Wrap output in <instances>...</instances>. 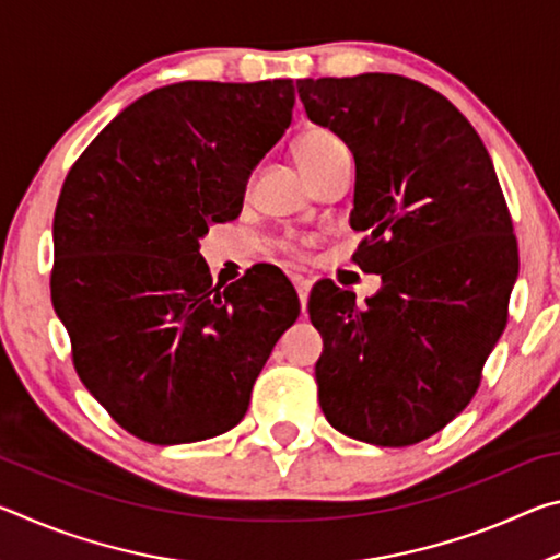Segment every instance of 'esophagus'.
Here are the masks:
<instances>
[{
	"mask_svg": "<svg viewBox=\"0 0 560 560\" xmlns=\"http://www.w3.org/2000/svg\"><path fill=\"white\" fill-rule=\"evenodd\" d=\"M293 287H296L299 301H301V311L306 314V303H308V293H311V281L303 277H293Z\"/></svg>",
	"mask_w": 560,
	"mask_h": 560,
	"instance_id": "obj_1",
	"label": "esophagus"
}]
</instances>
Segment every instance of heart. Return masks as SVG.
Segmentation results:
<instances>
[{"mask_svg": "<svg viewBox=\"0 0 560 560\" xmlns=\"http://www.w3.org/2000/svg\"><path fill=\"white\" fill-rule=\"evenodd\" d=\"M343 150H346V145L340 143L334 132L324 130V128H311L306 132H301V136L296 138V143H293V155H296L301 170L311 179H314L338 153H343ZM283 249L293 254V257H299L296 244L287 242L283 244Z\"/></svg>", "mask_w": 560, "mask_h": 560, "instance_id": "obj_1", "label": "heart"}]
</instances>
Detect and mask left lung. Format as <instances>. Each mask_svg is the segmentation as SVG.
I'll list each match as a JSON object with an SVG mask.
<instances>
[{"mask_svg":"<svg viewBox=\"0 0 560 560\" xmlns=\"http://www.w3.org/2000/svg\"><path fill=\"white\" fill-rule=\"evenodd\" d=\"M296 89L355 158L350 226L368 236L353 261L383 277L363 308L330 279L311 291L320 410L348 438L407 447L479 390L509 320L514 224L485 143L442 93L395 73Z\"/></svg>","mask_w":560,"mask_h":560,"instance_id":"obj_1","label":"left lung"}]
</instances>
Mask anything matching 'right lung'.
Masks as SVG:
<instances>
[{
	"label": "right lung",
	"instance_id": "right-lung-1",
	"mask_svg": "<svg viewBox=\"0 0 560 560\" xmlns=\"http://www.w3.org/2000/svg\"><path fill=\"white\" fill-rule=\"evenodd\" d=\"M293 81H183L118 113L63 179L51 301L81 383L132 438L232 430L283 330L291 281L249 269L214 287L210 222L242 210L254 165L291 122Z\"/></svg>",
	"mask_w": 560,
	"mask_h": 560
}]
</instances>
